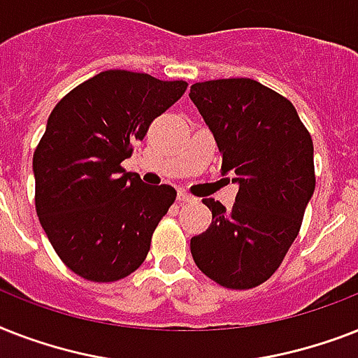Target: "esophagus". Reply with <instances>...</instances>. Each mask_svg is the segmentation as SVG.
<instances>
[{
  "mask_svg": "<svg viewBox=\"0 0 358 358\" xmlns=\"http://www.w3.org/2000/svg\"><path fill=\"white\" fill-rule=\"evenodd\" d=\"M177 201H179V203H190V201H194V197L190 196V194L185 192V190H179V192H177Z\"/></svg>",
  "mask_w": 358,
  "mask_h": 358,
  "instance_id": "obj_1",
  "label": "esophagus"
}]
</instances>
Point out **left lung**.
Wrapping results in <instances>:
<instances>
[{
	"mask_svg": "<svg viewBox=\"0 0 358 358\" xmlns=\"http://www.w3.org/2000/svg\"><path fill=\"white\" fill-rule=\"evenodd\" d=\"M190 99L233 173V208L203 199L213 222L190 240L197 268L233 290L255 288L281 266L316 187L314 145L287 98L253 79H216L190 87Z\"/></svg>",
	"mask_w": 358,
	"mask_h": 358,
	"instance_id": "1",
	"label": "left lung"
}]
</instances>
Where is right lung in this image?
I'll return each mask as SVG.
<instances>
[{
	"label": "right lung",
	"mask_w": 358,
	"mask_h": 358,
	"mask_svg": "<svg viewBox=\"0 0 358 358\" xmlns=\"http://www.w3.org/2000/svg\"><path fill=\"white\" fill-rule=\"evenodd\" d=\"M187 87L107 70L51 110L33 155L34 205L57 255L83 279L120 281L148 257L177 192L170 185H144L122 161Z\"/></svg>",
	"instance_id": "add662e5"
}]
</instances>
